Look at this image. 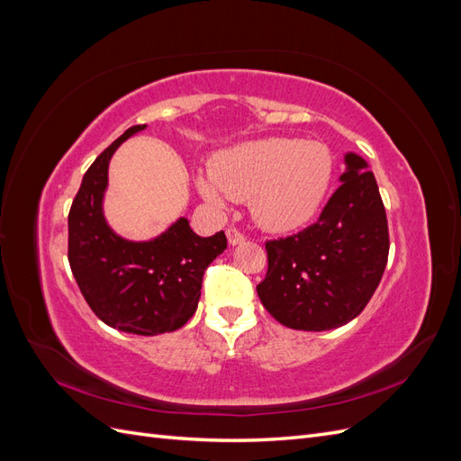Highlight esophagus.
<instances>
[{"instance_id":"esophagus-1","label":"esophagus","mask_w":461,"mask_h":461,"mask_svg":"<svg viewBox=\"0 0 461 461\" xmlns=\"http://www.w3.org/2000/svg\"><path fill=\"white\" fill-rule=\"evenodd\" d=\"M227 239H229V244L236 246V244H242V242L246 240V234H244L240 229L229 227V229H227Z\"/></svg>"}]
</instances>
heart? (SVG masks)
<instances>
[{"label":"heart","instance_id":"obj_1","mask_svg":"<svg viewBox=\"0 0 461 461\" xmlns=\"http://www.w3.org/2000/svg\"><path fill=\"white\" fill-rule=\"evenodd\" d=\"M332 175L327 146L298 138H265L232 148L212 163V176L198 180L203 198H252L259 225L290 230L303 225L323 200Z\"/></svg>","mask_w":461,"mask_h":461}]
</instances>
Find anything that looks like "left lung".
Returning <instances> with one entry per match:
<instances>
[{"label": "left lung", "instance_id": "1", "mask_svg": "<svg viewBox=\"0 0 461 461\" xmlns=\"http://www.w3.org/2000/svg\"><path fill=\"white\" fill-rule=\"evenodd\" d=\"M346 165L342 185L315 222L265 242L267 273L258 294L288 329L346 325L364 312L383 278L390 240L379 186L356 153H348Z\"/></svg>", "mask_w": 461, "mask_h": 461}]
</instances>
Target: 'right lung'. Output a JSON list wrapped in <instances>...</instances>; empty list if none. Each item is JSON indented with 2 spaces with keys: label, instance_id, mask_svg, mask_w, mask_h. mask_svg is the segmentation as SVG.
<instances>
[{
  "label": "right lung",
  "instance_id": "1",
  "mask_svg": "<svg viewBox=\"0 0 461 461\" xmlns=\"http://www.w3.org/2000/svg\"><path fill=\"white\" fill-rule=\"evenodd\" d=\"M144 129L124 131L85 173L68 212V263L82 296L105 325L153 337L180 329L196 312L203 273L225 252L227 236L221 230L202 239L186 219L149 242H129L107 227L102 200L109 159Z\"/></svg>",
  "mask_w": 461,
  "mask_h": 461
}]
</instances>
